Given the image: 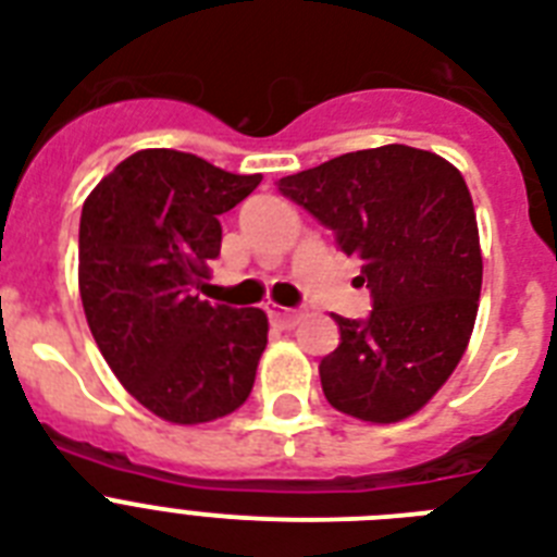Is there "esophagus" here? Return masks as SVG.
Here are the masks:
<instances>
[{
	"label": "esophagus",
	"instance_id": "34e87169",
	"mask_svg": "<svg viewBox=\"0 0 557 557\" xmlns=\"http://www.w3.org/2000/svg\"><path fill=\"white\" fill-rule=\"evenodd\" d=\"M265 312H269V321L274 323V326H280V330H292L297 323L295 309H283V306L277 304H269L265 306Z\"/></svg>",
	"mask_w": 557,
	"mask_h": 557
}]
</instances>
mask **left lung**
Here are the masks:
<instances>
[{"instance_id":"obj_1","label":"left lung","mask_w":557,"mask_h":557,"mask_svg":"<svg viewBox=\"0 0 557 557\" xmlns=\"http://www.w3.org/2000/svg\"><path fill=\"white\" fill-rule=\"evenodd\" d=\"M370 288L364 321L335 314L341 344L321 361L323 396L364 422H401L457 370L474 330L483 253L459 170L405 144L358 150L277 182Z\"/></svg>"}]
</instances>
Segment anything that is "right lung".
I'll use <instances>...</instances> for the list:
<instances>
[{"instance_id":"obj_1","label":"right lung","mask_w":557,"mask_h":557,"mask_svg":"<svg viewBox=\"0 0 557 557\" xmlns=\"http://www.w3.org/2000/svg\"><path fill=\"white\" fill-rule=\"evenodd\" d=\"M262 176L176 150L124 159L83 201L81 300L117 381L161 419L213 422L253 387L269 318L196 295L219 257V216Z\"/></svg>"}]
</instances>
